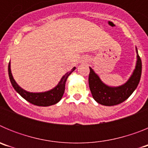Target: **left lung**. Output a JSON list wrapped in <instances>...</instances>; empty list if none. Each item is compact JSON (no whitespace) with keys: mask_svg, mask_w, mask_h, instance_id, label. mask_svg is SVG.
Segmentation results:
<instances>
[{"mask_svg":"<svg viewBox=\"0 0 148 148\" xmlns=\"http://www.w3.org/2000/svg\"><path fill=\"white\" fill-rule=\"evenodd\" d=\"M136 53V64L133 74L126 83L119 87H110L105 84L92 68L90 67L89 87L95 101L104 106H114L121 104L130 97L136 89L142 75V61L137 49Z\"/></svg>","mask_w":148,"mask_h":148,"instance_id":"obj_1","label":"left lung"}]
</instances>
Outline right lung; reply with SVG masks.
I'll use <instances>...</instances> for the list:
<instances>
[{
    "instance_id": "obj_1",
    "label": "right lung",
    "mask_w": 148,
    "mask_h": 148,
    "mask_svg": "<svg viewBox=\"0 0 148 148\" xmlns=\"http://www.w3.org/2000/svg\"><path fill=\"white\" fill-rule=\"evenodd\" d=\"M10 62L9 63L8 66V72H9V76H10V82L12 85L14 87L18 93L21 95V97L27 100L31 104L34 105L41 106V107H47V106L53 105L56 104L62 98L65 90V84L67 79L68 76L75 70V67H73L70 72H68L61 78V81L58 84V85L55 87L52 90L49 91H46L43 92H30L26 91L22 89L20 86L18 85L16 82L15 81L12 76L10 68Z\"/></svg>"
}]
</instances>
